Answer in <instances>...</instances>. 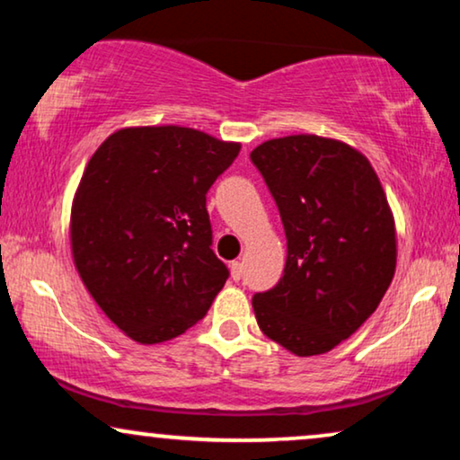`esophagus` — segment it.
Masks as SVG:
<instances>
[{
	"mask_svg": "<svg viewBox=\"0 0 460 460\" xmlns=\"http://www.w3.org/2000/svg\"><path fill=\"white\" fill-rule=\"evenodd\" d=\"M230 274H232V280H241L243 279V263L241 261H232L230 263Z\"/></svg>",
	"mask_w": 460,
	"mask_h": 460,
	"instance_id": "1",
	"label": "esophagus"
}]
</instances>
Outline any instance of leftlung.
Instances as JSON below:
<instances>
[{
    "label": "left lung",
    "instance_id": "8db88e82",
    "mask_svg": "<svg viewBox=\"0 0 460 460\" xmlns=\"http://www.w3.org/2000/svg\"><path fill=\"white\" fill-rule=\"evenodd\" d=\"M287 234L279 285L253 295L263 335L297 356L324 354L367 323L395 272V228L368 159L310 134L251 153Z\"/></svg>",
    "mask_w": 460,
    "mask_h": 460
}]
</instances>
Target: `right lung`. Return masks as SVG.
I'll return each mask as SVG.
<instances>
[{
	"label": "right lung",
	"instance_id": "right-lung-1",
	"mask_svg": "<svg viewBox=\"0 0 460 460\" xmlns=\"http://www.w3.org/2000/svg\"><path fill=\"white\" fill-rule=\"evenodd\" d=\"M241 144L190 128L119 129L87 163L71 211L73 260L106 316L137 343L181 335L228 280L207 192Z\"/></svg>",
	"mask_w": 460,
	"mask_h": 460
}]
</instances>
